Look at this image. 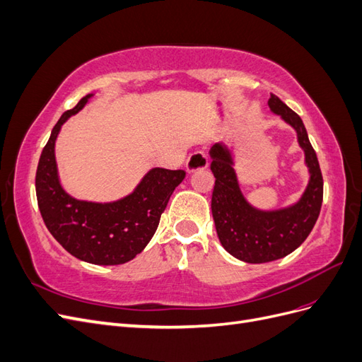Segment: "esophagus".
<instances>
[{"label":"esophagus","mask_w":362,"mask_h":362,"mask_svg":"<svg viewBox=\"0 0 362 362\" xmlns=\"http://www.w3.org/2000/svg\"><path fill=\"white\" fill-rule=\"evenodd\" d=\"M208 166V157L204 151H196L187 158V163H185V168H187V172H194L199 169H205Z\"/></svg>","instance_id":"34e87169"}]
</instances>
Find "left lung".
Masks as SVG:
<instances>
[{
  "mask_svg": "<svg viewBox=\"0 0 362 362\" xmlns=\"http://www.w3.org/2000/svg\"><path fill=\"white\" fill-rule=\"evenodd\" d=\"M269 107L296 129L305 151L311 178L298 204L278 211L252 208L240 192L231 152L218 144L210 151V169L216 178L211 211L218 240L233 257L250 264L275 261L298 249L314 228L323 201L322 170L302 119L273 93Z\"/></svg>",
  "mask_w": 362,
  "mask_h": 362,
  "instance_id": "obj_1",
  "label": "left lung"
}]
</instances>
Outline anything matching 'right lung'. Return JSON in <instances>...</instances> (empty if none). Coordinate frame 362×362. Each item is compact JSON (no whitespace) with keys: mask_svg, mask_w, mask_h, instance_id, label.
I'll return each mask as SVG.
<instances>
[{"mask_svg":"<svg viewBox=\"0 0 362 362\" xmlns=\"http://www.w3.org/2000/svg\"><path fill=\"white\" fill-rule=\"evenodd\" d=\"M92 95L81 98L54 125L36 170L37 205L52 237L75 258L100 266L124 264L145 249L184 170L156 168L137 189L112 204L76 201L62 189L54 145L66 119L80 112Z\"/></svg>","mask_w":362,"mask_h":362,"instance_id":"obj_1","label":"right lung"}]
</instances>
